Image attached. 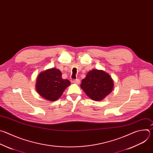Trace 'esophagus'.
<instances>
[{
	"instance_id": "obj_1",
	"label": "esophagus",
	"mask_w": 153,
	"mask_h": 153,
	"mask_svg": "<svg viewBox=\"0 0 153 153\" xmlns=\"http://www.w3.org/2000/svg\"><path fill=\"white\" fill-rule=\"evenodd\" d=\"M73 82L75 83V84H79L80 81H79V79H76L73 80Z\"/></svg>"
}]
</instances>
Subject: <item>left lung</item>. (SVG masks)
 I'll return each mask as SVG.
<instances>
[{"label":"left lung","instance_id":"1","mask_svg":"<svg viewBox=\"0 0 153 153\" xmlns=\"http://www.w3.org/2000/svg\"><path fill=\"white\" fill-rule=\"evenodd\" d=\"M81 87L86 95L94 101H101L113 88L111 76L101 70L93 69L82 80Z\"/></svg>","mask_w":153,"mask_h":153}]
</instances>
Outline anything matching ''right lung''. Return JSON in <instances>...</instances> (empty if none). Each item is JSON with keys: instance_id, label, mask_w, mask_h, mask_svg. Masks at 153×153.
<instances>
[{"instance_id": "right-lung-1", "label": "right lung", "mask_w": 153, "mask_h": 153, "mask_svg": "<svg viewBox=\"0 0 153 153\" xmlns=\"http://www.w3.org/2000/svg\"><path fill=\"white\" fill-rule=\"evenodd\" d=\"M61 71L56 68L41 72L37 77L36 84L39 94L50 101L57 100L67 87L71 85V82L63 79Z\"/></svg>"}]
</instances>
